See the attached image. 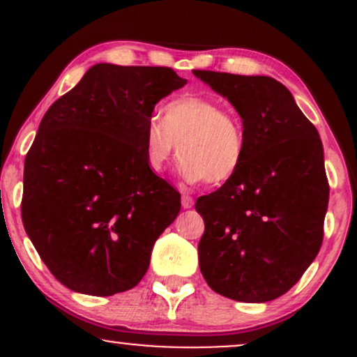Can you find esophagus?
<instances>
[{"label": "esophagus", "instance_id": "1", "mask_svg": "<svg viewBox=\"0 0 357 357\" xmlns=\"http://www.w3.org/2000/svg\"><path fill=\"white\" fill-rule=\"evenodd\" d=\"M181 204H183V208H186V210H190V208H192V204H195V199H192L190 195H183Z\"/></svg>", "mask_w": 357, "mask_h": 357}]
</instances>
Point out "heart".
Here are the masks:
<instances>
[{
  "mask_svg": "<svg viewBox=\"0 0 357 357\" xmlns=\"http://www.w3.org/2000/svg\"><path fill=\"white\" fill-rule=\"evenodd\" d=\"M144 149L147 166L155 174L165 173L178 151L184 181L223 184L243 162V126L235 112L221 109L218 100L184 96L165 105L162 122H147Z\"/></svg>",
  "mask_w": 357,
  "mask_h": 357,
  "instance_id": "obj_1",
  "label": "heart"
}]
</instances>
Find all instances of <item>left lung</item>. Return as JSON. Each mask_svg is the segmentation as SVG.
<instances>
[{"label": "left lung", "instance_id": "8db88e82", "mask_svg": "<svg viewBox=\"0 0 357 357\" xmlns=\"http://www.w3.org/2000/svg\"><path fill=\"white\" fill-rule=\"evenodd\" d=\"M241 117L245 155L220 190L199 196V270L220 296L268 302L317 257L329 203L324 147L290 90L272 77L192 70Z\"/></svg>", "mask_w": 357, "mask_h": 357}]
</instances>
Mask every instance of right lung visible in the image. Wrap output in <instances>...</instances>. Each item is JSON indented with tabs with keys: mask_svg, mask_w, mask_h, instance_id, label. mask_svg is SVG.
Listing matches in <instances>:
<instances>
[{
	"mask_svg": "<svg viewBox=\"0 0 357 357\" xmlns=\"http://www.w3.org/2000/svg\"><path fill=\"white\" fill-rule=\"evenodd\" d=\"M186 80L167 67H90L47 110L24 159L22 218L65 287L107 297L136 287L181 195L146 161L154 105Z\"/></svg>",
	"mask_w": 357,
	"mask_h": 357,
	"instance_id": "1",
	"label": "right lung"
}]
</instances>
